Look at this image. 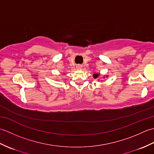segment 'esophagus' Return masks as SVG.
Listing matches in <instances>:
<instances>
[{"mask_svg": "<svg viewBox=\"0 0 154 154\" xmlns=\"http://www.w3.org/2000/svg\"><path fill=\"white\" fill-rule=\"evenodd\" d=\"M76 67H77V69H82V67H83V66L81 65H77Z\"/></svg>", "mask_w": 154, "mask_h": 154, "instance_id": "esophagus-1", "label": "esophagus"}]
</instances>
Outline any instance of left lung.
<instances>
[{"label":"left lung","mask_w":154,"mask_h":154,"mask_svg":"<svg viewBox=\"0 0 154 154\" xmlns=\"http://www.w3.org/2000/svg\"><path fill=\"white\" fill-rule=\"evenodd\" d=\"M99 76H100V73H94V74H93V77H94V79H98V78L99 77ZM108 77V75H106V77ZM103 78H105V77H103Z\"/></svg>","instance_id":"1"}]
</instances>
